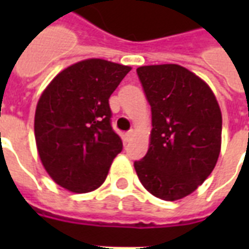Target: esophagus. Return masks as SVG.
<instances>
[{
  "label": "esophagus",
  "mask_w": 249,
  "mask_h": 249,
  "mask_svg": "<svg viewBox=\"0 0 249 249\" xmlns=\"http://www.w3.org/2000/svg\"><path fill=\"white\" fill-rule=\"evenodd\" d=\"M133 136H134V130H129V132H126L125 133V141H129Z\"/></svg>",
  "instance_id": "esophagus-1"
}]
</instances>
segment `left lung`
<instances>
[{"mask_svg": "<svg viewBox=\"0 0 249 249\" xmlns=\"http://www.w3.org/2000/svg\"><path fill=\"white\" fill-rule=\"evenodd\" d=\"M151 106L147 154L134 161L141 183L173 201L195 191L212 173L221 150L222 116L207 84L178 64L137 68Z\"/></svg>", "mask_w": 249, "mask_h": 249, "instance_id": "1", "label": "left lung"}]
</instances>
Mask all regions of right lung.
I'll return each mask as SVG.
<instances>
[{"instance_id":"1","label":"right lung","mask_w":249,"mask_h":249,"mask_svg":"<svg viewBox=\"0 0 249 249\" xmlns=\"http://www.w3.org/2000/svg\"><path fill=\"white\" fill-rule=\"evenodd\" d=\"M132 68L86 59L58 73L41 94L35 137L41 163L59 186L84 194L105 182L123 150L108 99Z\"/></svg>"}]
</instances>
